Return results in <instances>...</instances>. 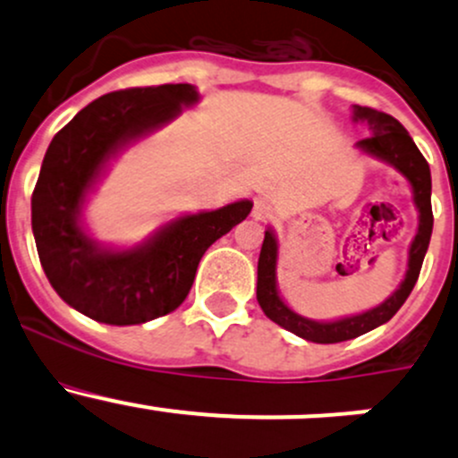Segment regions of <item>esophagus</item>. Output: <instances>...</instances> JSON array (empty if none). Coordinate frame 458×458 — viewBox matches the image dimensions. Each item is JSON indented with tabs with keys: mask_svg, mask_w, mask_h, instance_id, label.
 Segmentation results:
<instances>
[{
	"mask_svg": "<svg viewBox=\"0 0 458 458\" xmlns=\"http://www.w3.org/2000/svg\"><path fill=\"white\" fill-rule=\"evenodd\" d=\"M252 216L259 221H266L272 216V206L266 199H257L255 208H252Z\"/></svg>",
	"mask_w": 458,
	"mask_h": 458,
	"instance_id": "obj_1",
	"label": "esophagus"
}]
</instances>
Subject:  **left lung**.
Here are the masks:
<instances>
[{"label":"left lung","instance_id":"left-lung-1","mask_svg":"<svg viewBox=\"0 0 458 458\" xmlns=\"http://www.w3.org/2000/svg\"><path fill=\"white\" fill-rule=\"evenodd\" d=\"M354 122H366L370 137L357 143L363 152L377 157V159L386 161L392 168L399 170L412 186L414 203L419 208V230L414 234V242L410 246L408 255V270H405V279L401 281L399 290L392 293L381 306L372 308V310L361 312V315L336 318V321H312L297 315L290 310L279 297L276 290V252H279V243L272 230H266L263 237L261 255H259L257 266V301L261 310L270 321L279 323L281 327L290 330L293 335L301 336L306 341H315V344H339V341L354 339L374 327L383 326L390 321L392 317L399 312L405 299L412 293L414 284L421 272L423 259H426L429 237H432V177H429V165L426 157L412 141L403 126L396 122L392 114L381 113V110L366 108V106H354Z\"/></svg>","mask_w":458,"mask_h":458}]
</instances>
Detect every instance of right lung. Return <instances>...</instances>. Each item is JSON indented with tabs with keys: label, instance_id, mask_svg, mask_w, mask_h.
<instances>
[{
	"label": "right lung",
	"instance_id": "right-lung-1",
	"mask_svg": "<svg viewBox=\"0 0 458 458\" xmlns=\"http://www.w3.org/2000/svg\"><path fill=\"white\" fill-rule=\"evenodd\" d=\"M195 86L126 88L99 97L50 141L32 191V234L55 293L81 315L135 326L177 310L188 297L203 252L242 224L252 201L179 216L128 250L101 246L81 228L88 191L106 164L197 104Z\"/></svg>",
	"mask_w": 458,
	"mask_h": 458
}]
</instances>
